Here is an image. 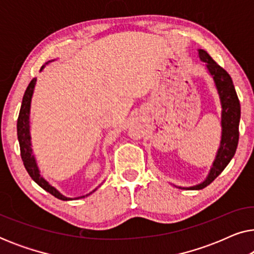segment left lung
Returning <instances> with one entry per match:
<instances>
[{
    "label": "left lung",
    "mask_w": 254,
    "mask_h": 254,
    "mask_svg": "<svg viewBox=\"0 0 254 254\" xmlns=\"http://www.w3.org/2000/svg\"><path fill=\"white\" fill-rule=\"evenodd\" d=\"M200 60L206 64L213 81L216 86L217 93L220 96L222 106L221 127L222 135L216 157L209 170L207 178L201 184L190 187H180L183 190H202L213 183L215 178L221 175V172L227 168L232 157L235 156L239 138V120H241V104L236 93L234 83L230 75L221 65L215 62L209 54L203 50H197Z\"/></svg>",
    "instance_id": "1"
}]
</instances>
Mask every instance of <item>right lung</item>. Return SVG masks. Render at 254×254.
Here are the masks:
<instances>
[{"instance_id": "right-lung-1", "label": "right lung", "mask_w": 254, "mask_h": 254, "mask_svg": "<svg viewBox=\"0 0 254 254\" xmlns=\"http://www.w3.org/2000/svg\"><path fill=\"white\" fill-rule=\"evenodd\" d=\"M44 67L45 65L41 67L40 70H43ZM36 83H37V78H33L32 81L30 82L29 86L26 88L25 93H24L23 96V102H22V106H20L18 120H17V136H18V142H19L20 156H22L24 166H25L27 173H29L31 178H32L34 182L41 187V189H44L46 192L51 193L52 195H54L55 197H58V199L60 200H64V201L72 200L71 197L62 195V194L59 192L55 187L52 186L50 183L46 182V180L40 176L39 168H38L37 161L36 158H34V155L32 151V143H31V135H30V107H31V99H32L33 90H34V86H36ZM95 190H92V192H95ZM91 193L86 194V195L75 197V199H82V197L90 195Z\"/></svg>"}]
</instances>
